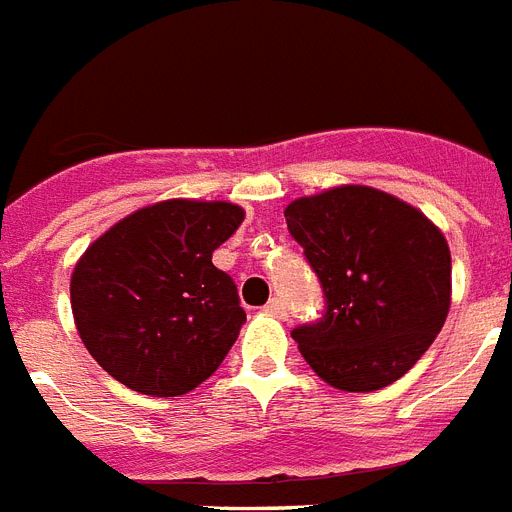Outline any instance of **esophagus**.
<instances>
[{
	"instance_id": "1",
	"label": "esophagus",
	"mask_w": 512,
	"mask_h": 512,
	"mask_svg": "<svg viewBox=\"0 0 512 512\" xmlns=\"http://www.w3.org/2000/svg\"><path fill=\"white\" fill-rule=\"evenodd\" d=\"M264 312L267 314H272V317H285V304H282L280 298H272V301H269L267 306H264Z\"/></svg>"
}]
</instances>
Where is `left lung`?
Here are the masks:
<instances>
[{"instance_id":"1","label":"left lung","mask_w":512,"mask_h":512,"mask_svg":"<svg viewBox=\"0 0 512 512\" xmlns=\"http://www.w3.org/2000/svg\"><path fill=\"white\" fill-rule=\"evenodd\" d=\"M285 222L327 298L317 325L293 330L301 357L338 391L367 394L402 378L452 304L444 232L415 206L367 185L296 198Z\"/></svg>"}]
</instances>
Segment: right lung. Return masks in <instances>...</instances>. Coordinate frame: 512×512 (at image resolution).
Segmentation results:
<instances>
[{"mask_svg":"<svg viewBox=\"0 0 512 512\" xmlns=\"http://www.w3.org/2000/svg\"><path fill=\"white\" fill-rule=\"evenodd\" d=\"M243 219L227 200H161L81 253L73 322L102 370L147 396H182L214 375L245 312L211 256Z\"/></svg>","mask_w":512,"mask_h":512,"instance_id":"right-lung-1","label":"right lung"}]
</instances>
